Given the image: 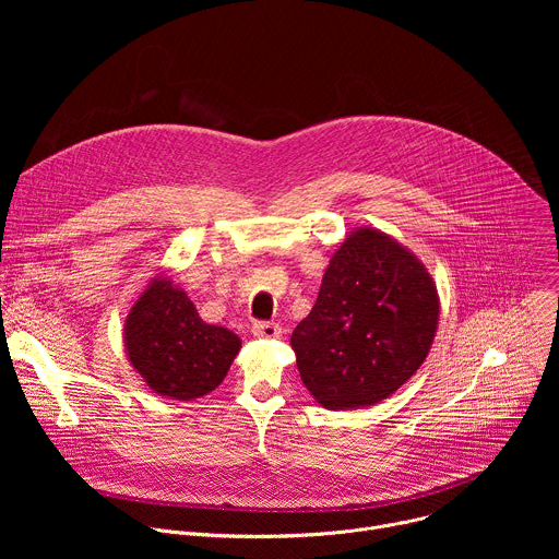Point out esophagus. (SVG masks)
Segmentation results:
<instances>
[{"label": "esophagus", "mask_w": 559, "mask_h": 559, "mask_svg": "<svg viewBox=\"0 0 559 559\" xmlns=\"http://www.w3.org/2000/svg\"><path fill=\"white\" fill-rule=\"evenodd\" d=\"M252 334H254L257 338L272 341V338H278V336L283 334V330H281V325H278V323H254Z\"/></svg>", "instance_id": "esophagus-1"}]
</instances>
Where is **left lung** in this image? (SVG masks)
Wrapping results in <instances>:
<instances>
[{
  "mask_svg": "<svg viewBox=\"0 0 559 559\" xmlns=\"http://www.w3.org/2000/svg\"><path fill=\"white\" fill-rule=\"evenodd\" d=\"M440 321L436 281L393 236L356 227L292 334L302 384L332 412L378 405L427 360Z\"/></svg>",
  "mask_w": 559,
  "mask_h": 559,
  "instance_id": "left-lung-1",
  "label": "left lung"
}]
</instances>
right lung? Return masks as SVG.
Listing matches in <instances>:
<instances>
[{"label":"right lung","mask_w":559,"mask_h":559,"mask_svg":"<svg viewBox=\"0 0 559 559\" xmlns=\"http://www.w3.org/2000/svg\"><path fill=\"white\" fill-rule=\"evenodd\" d=\"M123 345L132 369L154 393L197 401L223 382L241 338L205 323L186 289L156 274L126 316Z\"/></svg>","instance_id":"1"}]
</instances>
